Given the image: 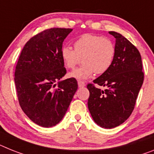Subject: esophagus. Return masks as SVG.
I'll return each mask as SVG.
<instances>
[{"mask_svg":"<svg viewBox=\"0 0 154 154\" xmlns=\"http://www.w3.org/2000/svg\"><path fill=\"white\" fill-rule=\"evenodd\" d=\"M77 84H78V87L79 88H84L85 86V83L82 81H78Z\"/></svg>","mask_w":154,"mask_h":154,"instance_id":"esophagus-1","label":"esophagus"}]
</instances>
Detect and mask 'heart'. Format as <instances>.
Listing matches in <instances>:
<instances>
[{"instance_id":"b5f03b06","label":"heart","mask_w":154,"mask_h":154,"mask_svg":"<svg viewBox=\"0 0 154 154\" xmlns=\"http://www.w3.org/2000/svg\"><path fill=\"white\" fill-rule=\"evenodd\" d=\"M74 49L64 46L61 58L68 69H73L81 62L83 65L69 74L78 80L88 79L94 73L102 74L110 68L115 56L113 41L101 35L85 33L74 42Z\"/></svg>"}]
</instances>
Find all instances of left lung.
Returning <instances> with one entry per match:
<instances>
[{
	"label": "left lung",
	"instance_id": "obj_1",
	"mask_svg": "<svg viewBox=\"0 0 154 154\" xmlns=\"http://www.w3.org/2000/svg\"><path fill=\"white\" fill-rule=\"evenodd\" d=\"M109 33L116 38L113 63L106 72L87 85L90 113L95 123L104 128L117 127L130 117L144 80L139 50L120 33Z\"/></svg>",
	"mask_w": 154,
	"mask_h": 154
}]
</instances>
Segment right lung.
<instances>
[{"label": "right lung", "mask_w": 154, "mask_h": 154, "mask_svg": "<svg viewBox=\"0 0 154 154\" xmlns=\"http://www.w3.org/2000/svg\"><path fill=\"white\" fill-rule=\"evenodd\" d=\"M72 30L51 28L31 37L15 66L14 79L19 105L27 117L41 127L59 123L78 87L73 77L59 81L66 73L61 58L63 42Z\"/></svg>", "instance_id": "1"}]
</instances>
